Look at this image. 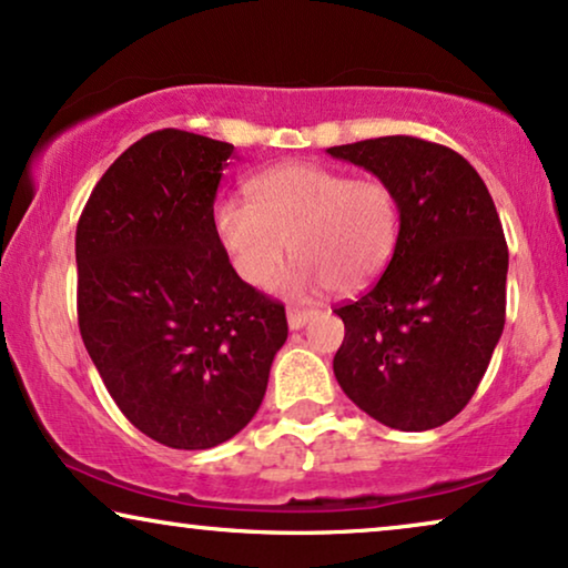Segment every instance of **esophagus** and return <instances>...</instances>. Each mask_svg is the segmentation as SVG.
<instances>
[{
  "instance_id": "34e87169",
  "label": "esophagus",
  "mask_w": 568,
  "mask_h": 568,
  "mask_svg": "<svg viewBox=\"0 0 568 568\" xmlns=\"http://www.w3.org/2000/svg\"><path fill=\"white\" fill-rule=\"evenodd\" d=\"M310 315H313V313H310V310H305V307H290V310H286V321H290V328L292 331L305 328Z\"/></svg>"
}]
</instances>
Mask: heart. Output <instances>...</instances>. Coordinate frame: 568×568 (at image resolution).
Returning <instances> with one entry per match:
<instances>
[{"label": "heart", "mask_w": 568, "mask_h": 568, "mask_svg": "<svg viewBox=\"0 0 568 568\" xmlns=\"http://www.w3.org/2000/svg\"><path fill=\"white\" fill-rule=\"evenodd\" d=\"M251 204L222 199L216 237L237 276L268 290L290 245L294 292H354L383 274L400 235V201L379 178H354L317 162H286L247 183Z\"/></svg>", "instance_id": "heart-1"}]
</instances>
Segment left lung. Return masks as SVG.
Returning a JSON list of instances; mask_svg holds the SVG:
<instances>
[{"instance_id": "8db88e82", "label": "left lung", "mask_w": 568, "mask_h": 568, "mask_svg": "<svg viewBox=\"0 0 568 568\" xmlns=\"http://www.w3.org/2000/svg\"><path fill=\"white\" fill-rule=\"evenodd\" d=\"M390 183L400 235L383 276L336 313L333 372L364 414L400 432L447 424L476 393L507 317L509 251L476 168L445 144L379 136L331 146Z\"/></svg>"}]
</instances>
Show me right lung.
<instances>
[{"label":"right lung","instance_id":"1","mask_svg":"<svg viewBox=\"0 0 568 568\" xmlns=\"http://www.w3.org/2000/svg\"><path fill=\"white\" fill-rule=\"evenodd\" d=\"M235 146L181 129L129 146L77 224V317L92 364L146 437L209 449L261 408L284 346L278 300L245 284L214 230Z\"/></svg>","mask_w":568,"mask_h":568}]
</instances>
